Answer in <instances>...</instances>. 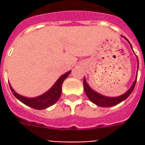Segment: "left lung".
<instances>
[{"mask_svg":"<svg viewBox=\"0 0 145 145\" xmlns=\"http://www.w3.org/2000/svg\"><path fill=\"white\" fill-rule=\"evenodd\" d=\"M125 38V37H124ZM126 40H127V39L125 38ZM127 42L130 43V42ZM131 46V44L130 43ZM132 48V47H131ZM137 63H138V59H137ZM138 64V63H137ZM137 68H138V65H137ZM137 75L136 76V80L134 81L133 85L131 88H129L127 91H126L124 94L120 96H117V97H107V96H104L103 95L98 93L96 91H95L93 89L90 88V86L88 85V83L86 82V80L84 78V81H83V84H84V90H85V93L87 95V96L89 99V100L91 101V103H93L95 105H97L101 107H110L116 106L117 104L120 103L121 102L125 100L131 94V92L134 90L135 85H136V82H137Z\"/></svg>","mask_w":145,"mask_h":145,"instance_id":"8db88e82","label":"left lung"}]
</instances>
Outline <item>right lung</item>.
Here are the masks:
<instances>
[{
  "label": "right lung",
  "instance_id": "right-lung-1",
  "mask_svg": "<svg viewBox=\"0 0 145 145\" xmlns=\"http://www.w3.org/2000/svg\"><path fill=\"white\" fill-rule=\"evenodd\" d=\"M71 71L60 76L50 89H49L44 94L35 98H27L20 95L14 91V89L12 88L10 84L9 85L11 91L13 92V95L22 103L35 109H44L56 103L60 99L62 91V84L63 81L67 78V76L69 75Z\"/></svg>",
  "mask_w": 145,
  "mask_h": 145
}]
</instances>
